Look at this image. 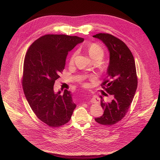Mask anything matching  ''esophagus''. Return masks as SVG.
Masks as SVG:
<instances>
[{
	"label": "esophagus",
	"mask_w": 160,
	"mask_h": 160,
	"mask_svg": "<svg viewBox=\"0 0 160 160\" xmlns=\"http://www.w3.org/2000/svg\"><path fill=\"white\" fill-rule=\"evenodd\" d=\"M90 101L92 102V103H99V101H100V100H99V97H98V96L94 95V96L92 97V98H91Z\"/></svg>",
	"instance_id": "obj_1"
}]
</instances>
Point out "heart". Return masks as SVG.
Returning a JSON list of instances; mask_svg holds the SVG:
<instances>
[{
  "mask_svg": "<svg viewBox=\"0 0 160 160\" xmlns=\"http://www.w3.org/2000/svg\"><path fill=\"white\" fill-rule=\"evenodd\" d=\"M87 51L90 56L94 61H101L104 56V51L103 48L100 45L96 43H91L88 45L87 46ZM77 55V52H74L72 55L70 59V64H73L75 58Z\"/></svg>",
  "mask_w": 160,
  "mask_h": 160,
  "instance_id": "1",
  "label": "heart"
}]
</instances>
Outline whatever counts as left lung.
I'll return each instance as SVG.
<instances>
[{"label":"left lung","mask_w":160,"mask_h":160,"mask_svg":"<svg viewBox=\"0 0 160 160\" xmlns=\"http://www.w3.org/2000/svg\"><path fill=\"white\" fill-rule=\"evenodd\" d=\"M93 37L101 40L109 51L107 79L101 86L113 96L109 102L100 96L104 113L95 120L101 125H112L125 116L134 98L138 87L135 61L130 50L119 38L108 33H98Z\"/></svg>","instance_id":"1"}]
</instances>
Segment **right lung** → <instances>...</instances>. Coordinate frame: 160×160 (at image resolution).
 Instances as JSON below:
<instances>
[{
	"label": "right lung",
	"instance_id": "right-lung-1",
	"mask_svg": "<svg viewBox=\"0 0 160 160\" xmlns=\"http://www.w3.org/2000/svg\"><path fill=\"white\" fill-rule=\"evenodd\" d=\"M84 39L66 35H45L29 48L24 60L22 84L37 118L51 127L69 122L77 105L70 91L55 92L54 85L64 69L68 52Z\"/></svg>",
	"mask_w": 160,
	"mask_h": 160
}]
</instances>
